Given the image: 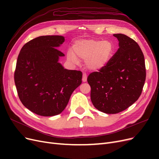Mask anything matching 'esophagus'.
<instances>
[{"instance_id": "obj_1", "label": "esophagus", "mask_w": 159, "mask_h": 159, "mask_svg": "<svg viewBox=\"0 0 159 159\" xmlns=\"http://www.w3.org/2000/svg\"><path fill=\"white\" fill-rule=\"evenodd\" d=\"M82 80L84 82H85L86 81H87V75H86L85 74H83V78H82Z\"/></svg>"}]
</instances>
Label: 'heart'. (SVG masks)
<instances>
[{"mask_svg": "<svg viewBox=\"0 0 159 159\" xmlns=\"http://www.w3.org/2000/svg\"><path fill=\"white\" fill-rule=\"evenodd\" d=\"M114 51L111 42L99 40H84L76 42L73 52L68 53V58L74 63H78L79 58L85 60L86 68L97 71L107 64ZM75 54L74 55L73 54Z\"/></svg>", "mask_w": 159, "mask_h": 159, "instance_id": "heart-1", "label": "heart"}]
</instances>
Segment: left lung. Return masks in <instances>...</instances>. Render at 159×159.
Masks as SVG:
<instances>
[{"label":"left lung","instance_id":"1","mask_svg":"<svg viewBox=\"0 0 159 159\" xmlns=\"http://www.w3.org/2000/svg\"><path fill=\"white\" fill-rule=\"evenodd\" d=\"M113 36L119 49L103 68L88 77L91 102L108 114L121 112L135 102L146 79L145 57L139 44L123 34Z\"/></svg>","mask_w":159,"mask_h":159}]
</instances>
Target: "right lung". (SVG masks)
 <instances>
[{"label":"right lung","mask_w":159,"mask_h":159,"mask_svg":"<svg viewBox=\"0 0 159 159\" xmlns=\"http://www.w3.org/2000/svg\"><path fill=\"white\" fill-rule=\"evenodd\" d=\"M61 36H42L23 46L14 71L19 99L38 115L61 113L73 91L81 84L82 72L64 69L59 57L64 54L56 48L63 44Z\"/></svg>","instance_id":"1"}]
</instances>
